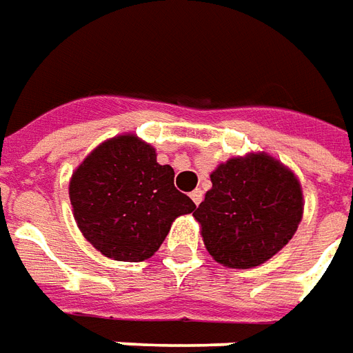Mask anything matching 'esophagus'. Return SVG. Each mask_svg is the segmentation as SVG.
<instances>
[{
    "mask_svg": "<svg viewBox=\"0 0 353 353\" xmlns=\"http://www.w3.org/2000/svg\"><path fill=\"white\" fill-rule=\"evenodd\" d=\"M190 197H192V201H194L195 205H199V203L203 201V190H194V192L190 194Z\"/></svg>",
    "mask_w": 353,
    "mask_h": 353,
    "instance_id": "1",
    "label": "esophagus"
}]
</instances>
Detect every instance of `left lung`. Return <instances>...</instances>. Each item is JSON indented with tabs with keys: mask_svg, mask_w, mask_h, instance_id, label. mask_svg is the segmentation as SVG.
Segmentation results:
<instances>
[{
	"mask_svg": "<svg viewBox=\"0 0 353 353\" xmlns=\"http://www.w3.org/2000/svg\"><path fill=\"white\" fill-rule=\"evenodd\" d=\"M194 212L205 248L218 263L252 269L292 241L303 218L299 179L265 152L228 159Z\"/></svg>",
	"mask_w": 353,
	"mask_h": 353,
	"instance_id": "8db88e82",
	"label": "left lung"
}]
</instances>
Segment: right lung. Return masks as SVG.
Masks as SVG:
<instances>
[{
  "label": "right lung",
  "mask_w": 353,
  "mask_h": 353,
  "mask_svg": "<svg viewBox=\"0 0 353 353\" xmlns=\"http://www.w3.org/2000/svg\"><path fill=\"white\" fill-rule=\"evenodd\" d=\"M74 222L95 250L117 261L152 258L173 222L194 212L174 188L171 165L133 133L107 139L90 152L69 180Z\"/></svg>",
  "instance_id": "add662e5"
}]
</instances>
